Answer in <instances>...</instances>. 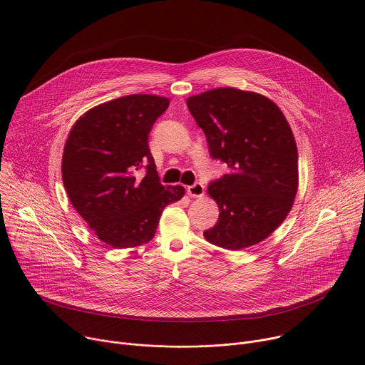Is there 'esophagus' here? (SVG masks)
I'll use <instances>...</instances> for the list:
<instances>
[{"label": "esophagus", "mask_w": 365, "mask_h": 365, "mask_svg": "<svg viewBox=\"0 0 365 365\" xmlns=\"http://www.w3.org/2000/svg\"><path fill=\"white\" fill-rule=\"evenodd\" d=\"M187 193L192 197H202L205 195V186L202 183H195L192 186H187Z\"/></svg>", "instance_id": "esophagus-1"}]
</instances>
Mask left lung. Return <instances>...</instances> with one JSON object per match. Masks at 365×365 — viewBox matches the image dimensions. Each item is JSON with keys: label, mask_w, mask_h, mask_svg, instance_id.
Masks as SVG:
<instances>
[{"label": "left lung", "mask_w": 365, "mask_h": 365, "mask_svg": "<svg viewBox=\"0 0 365 365\" xmlns=\"http://www.w3.org/2000/svg\"><path fill=\"white\" fill-rule=\"evenodd\" d=\"M186 103L210 156L229 168L207 187L220 213L205 239L227 250L263 242L287 217L299 187V153L287 119L267 96L236 88L206 91Z\"/></svg>", "instance_id": "obj_1"}]
</instances>
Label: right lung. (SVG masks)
Wrapping results in <instances>:
<instances>
[{
  "mask_svg": "<svg viewBox=\"0 0 365 365\" xmlns=\"http://www.w3.org/2000/svg\"><path fill=\"white\" fill-rule=\"evenodd\" d=\"M169 99L133 93L85 112L63 146L66 195L98 239L113 249L153 239L163 209L180 200L183 186L159 180L148 135ZM145 167L147 173L138 175Z\"/></svg>",
  "mask_w": 365,
  "mask_h": 365,
  "instance_id": "right-lung-1",
  "label": "right lung"
}]
</instances>
